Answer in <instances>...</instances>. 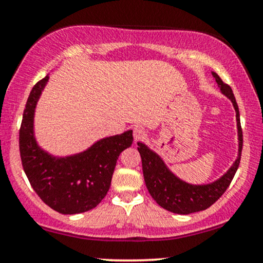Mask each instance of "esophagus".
<instances>
[{
    "label": "esophagus",
    "mask_w": 263,
    "mask_h": 263,
    "mask_svg": "<svg viewBox=\"0 0 263 263\" xmlns=\"http://www.w3.org/2000/svg\"><path fill=\"white\" fill-rule=\"evenodd\" d=\"M144 136H146V131H144L142 127H136L134 129V137L136 142L142 140V138H144Z\"/></svg>",
    "instance_id": "34e87169"
}]
</instances>
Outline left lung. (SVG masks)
Wrapping results in <instances>:
<instances>
[{"mask_svg": "<svg viewBox=\"0 0 263 263\" xmlns=\"http://www.w3.org/2000/svg\"><path fill=\"white\" fill-rule=\"evenodd\" d=\"M216 83L226 98H229L234 105L236 111L237 122V136H238V155L236 161L231 165L222 177H220L215 182L209 184L194 185L184 180L179 179L168 170L163 159L156 152L151 151L148 147L142 142H138V152L142 158V170L146 186L148 189L151 197L161 205L163 209L172 211L176 214L197 213L208 209L215 203L218 199L226 192L230 185L232 178L236 173L241 159V151H242V129L240 123V112H238L237 102L232 93L231 87L220 79L216 73H213Z\"/></svg>", "mask_w": 263, "mask_h": 263, "instance_id": "obj_1", "label": "left lung"}]
</instances>
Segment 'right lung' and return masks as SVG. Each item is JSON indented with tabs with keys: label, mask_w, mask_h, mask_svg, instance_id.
Segmentation results:
<instances>
[{
	"label": "right lung",
	"mask_w": 263,
	"mask_h": 263,
	"mask_svg": "<svg viewBox=\"0 0 263 263\" xmlns=\"http://www.w3.org/2000/svg\"><path fill=\"white\" fill-rule=\"evenodd\" d=\"M45 77L33 86L20 128V152L23 170L32 188L48 206L60 214L91 210L105 198L123 149L131 147L132 131L102 138L84 152L54 157L38 146L34 137V111Z\"/></svg>",
	"instance_id": "1"
}]
</instances>
